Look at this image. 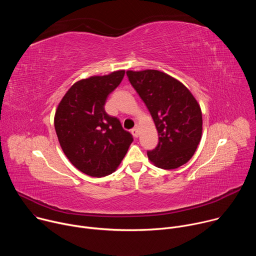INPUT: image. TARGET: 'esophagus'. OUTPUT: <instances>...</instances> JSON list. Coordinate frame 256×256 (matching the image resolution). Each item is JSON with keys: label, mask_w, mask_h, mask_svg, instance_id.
<instances>
[{"label": "esophagus", "mask_w": 256, "mask_h": 256, "mask_svg": "<svg viewBox=\"0 0 256 256\" xmlns=\"http://www.w3.org/2000/svg\"><path fill=\"white\" fill-rule=\"evenodd\" d=\"M132 136H134V138H138V134H140V130H138V128H134L132 130Z\"/></svg>", "instance_id": "obj_1"}]
</instances>
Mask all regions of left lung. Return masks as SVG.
<instances>
[{
	"mask_svg": "<svg viewBox=\"0 0 256 256\" xmlns=\"http://www.w3.org/2000/svg\"><path fill=\"white\" fill-rule=\"evenodd\" d=\"M126 75L158 130L157 147L147 152L151 162L167 170L188 162L202 132V110L194 95L181 82L157 70H126Z\"/></svg>",
	"mask_w": 256,
	"mask_h": 256,
	"instance_id": "8db88e82",
	"label": "left lung"
}]
</instances>
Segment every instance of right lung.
<instances>
[{
    "mask_svg": "<svg viewBox=\"0 0 256 256\" xmlns=\"http://www.w3.org/2000/svg\"><path fill=\"white\" fill-rule=\"evenodd\" d=\"M124 70L76 82L62 97L54 116V128L70 162L92 177L116 170L132 142L118 118L104 109L107 96L122 81Z\"/></svg>",
    "mask_w": 256,
    "mask_h": 256,
    "instance_id": "add662e5",
    "label": "right lung"
}]
</instances>
